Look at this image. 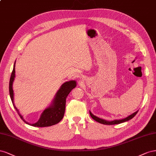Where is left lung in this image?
I'll return each instance as SVG.
<instances>
[{"mask_svg":"<svg viewBox=\"0 0 156 156\" xmlns=\"http://www.w3.org/2000/svg\"><path fill=\"white\" fill-rule=\"evenodd\" d=\"M139 111V110H138ZM138 111H136V112L133 113L132 114L129 115V116H127V118H123V119H114V120H112V121H107V120H105V119H103L102 118H98L97 116H95V115H93L90 111V114L91 115V117L95 120L96 122H99L100 123H102V124H105V125H114V124H119V123H123V122H127V121H129V120L132 119L133 117L135 116V115L137 114Z\"/></svg>","mask_w":156,"mask_h":156,"instance_id":"8db88e82","label":"left lung"}]
</instances>
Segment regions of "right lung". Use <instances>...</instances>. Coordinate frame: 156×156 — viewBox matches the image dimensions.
Listing matches in <instances>:
<instances>
[{"label": "right lung", "instance_id": "obj_1", "mask_svg": "<svg viewBox=\"0 0 156 156\" xmlns=\"http://www.w3.org/2000/svg\"><path fill=\"white\" fill-rule=\"evenodd\" d=\"M16 61L14 65V68H13L10 79L9 91H10V96L12 104L16 110L17 114H19L20 118L23 119V121L25 123L33 127H49L58 123L64 116L66 97H67L68 95L72 91V90H73L76 86V80H70L62 84L61 87L55 95V97L53 98L51 105L43 111L38 122L34 123H29L24 119L23 115L20 113L19 110L17 108L14 104V90H13V82H14L16 77Z\"/></svg>", "mask_w": 156, "mask_h": 156}]
</instances>
